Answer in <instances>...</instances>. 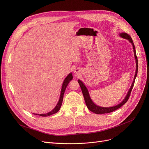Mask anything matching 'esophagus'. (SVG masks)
<instances>
[{
	"label": "esophagus",
	"instance_id": "obj_1",
	"mask_svg": "<svg viewBox=\"0 0 149 149\" xmlns=\"http://www.w3.org/2000/svg\"><path fill=\"white\" fill-rule=\"evenodd\" d=\"M74 74H75V76H77V77H79V75L80 74V70H79V69H75V70H74Z\"/></svg>",
	"mask_w": 149,
	"mask_h": 149
}]
</instances>
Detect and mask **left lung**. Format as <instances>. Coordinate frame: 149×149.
<instances>
[{
    "label": "left lung",
    "mask_w": 149,
    "mask_h": 149,
    "mask_svg": "<svg viewBox=\"0 0 149 149\" xmlns=\"http://www.w3.org/2000/svg\"><path fill=\"white\" fill-rule=\"evenodd\" d=\"M120 36L124 38H126L127 39V40L132 44L133 45V48H134V54H135V60H136V72H135V77H134V80L132 83V84L131 86V87L127 93V94L126 95V97H125V98L124 99V100L122 101L121 103H120L119 104L116 105L115 106L113 107H100L98 106H97L96 104H95L93 103V101H92V100L91 99V97L89 96V92L88 91L87 89V88H86V86H84V84L82 83V81H81L80 80H78V82H79L80 86V88L81 89L82 91V93H83V95L84 97V99L85 101V103L86 104L89 110H90L91 112H93V113H95L97 114H102V113H110L112 112L115 111L116 109H119L120 107H121L123 105H124L125 103H126L127 100L129 98V97L130 95V93L132 92V90L133 89V87H134V85L135 83V79L137 75V73H138V58L136 56V51H135V47L134 45V42H133L132 39L131 38V37L127 33H121V34H120Z\"/></svg>",
    "instance_id": "obj_1"
}]
</instances>
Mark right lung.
Instances as JSON below:
<instances>
[{"label":"right lung","mask_w":149,"mask_h":149,"mask_svg":"<svg viewBox=\"0 0 149 149\" xmlns=\"http://www.w3.org/2000/svg\"><path fill=\"white\" fill-rule=\"evenodd\" d=\"M72 78H73V77H72V75L71 73H70L66 77V79H65V80L63 81V84H62V88H61V94H60V99H59L58 102L57 106H56V107H55L52 111H51V112H49L48 113H45V114H35V115H40L41 116H49V115H52L54 113H57L60 110V109L61 107V106L62 104L63 99V95H64L65 89H66V88L67 87V86H68L69 82L72 79Z\"/></svg>","instance_id":"1"}]
</instances>
